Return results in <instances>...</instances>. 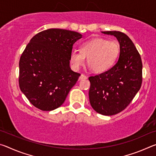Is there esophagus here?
<instances>
[{
    "label": "esophagus",
    "mask_w": 156,
    "mask_h": 156,
    "mask_svg": "<svg viewBox=\"0 0 156 156\" xmlns=\"http://www.w3.org/2000/svg\"><path fill=\"white\" fill-rule=\"evenodd\" d=\"M87 77L86 76H84V74H81L80 77H79V79H80V80H83V79H87Z\"/></svg>",
    "instance_id": "1"
}]
</instances>
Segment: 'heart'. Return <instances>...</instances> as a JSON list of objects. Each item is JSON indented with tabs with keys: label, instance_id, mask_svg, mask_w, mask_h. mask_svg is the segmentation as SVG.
I'll use <instances>...</instances> for the list:
<instances>
[{
	"label": "heart",
	"instance_id": "1",
	"mask_svg": "<svg viewBox=\"0 0 156 156\" xmlns=\"http://www.w3.org/2000/svg\"><path fill=\"white\" fill-rule=\"evenodd\" d=\"M80 51L73 50L70 62L75 70H78L85 62L95 73H102L112 67L120 54L119 43L103 38H94L82 43Z\"/></svg>",
	"mask_w": 156,
	"mask_h": 156
}]
</instances>
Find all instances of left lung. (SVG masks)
<instances>
[{"label":"left lung","instance_id":"left-lung-1","mask_svg":"<svg viewBox=\"0 0 156 156\" xmlns=\"http://www.w3.org/2000/svg\"><path fill=\"white\" fill-rule=\"evenodd\" d=\"M102 33L117 38L120 55L110 69L89 78V97L97 113L112 115L125 109L140 89L142 64L136 47L125 34L116 31Z\"/></svg>","mask_w":156,"mask_h":156}]
</instances>
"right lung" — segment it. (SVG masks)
<instances>
[{
  "label": "right lung",
  "instance_id": "obj_1",
  "mask_svg": "<svg viewBox=\"0 0 156 156\" xmlns=\"http://www.w3.org/2000/svg\"><path fill=\"white\" fill-rule=\"evenodd\" d=\"M83 36L49 29L31 39L19 61V87L34 107L52 111L61 106L80 73L69 65L73 45Z\"/></svg>",
  "mask_w": 156,
  "mask_h": 156
}]
</instances>
